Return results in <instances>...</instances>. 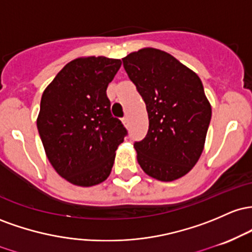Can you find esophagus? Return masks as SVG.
<instances>
[{
  "label": "esophagus",
  "mask_w": 252,
  "mask_h": 252,
  "mask_svg": "<svg viewBox=\"0 0 252 252\" xmlns=\"http://www.w3.org/2000/svg\"><path fill=\"white\" fill-rule=\"evenodd\" d=\"M123 123H124V125H127V124H128V118H127V115L123 118Z\"/></svg>",
  "instance_id": "obj_1"
}]
</instances>
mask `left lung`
<instances>
[{"mask_svg":"<svg viewBox=\"0 0 252 252\" xmlns=\"http://www.w3.org/2000/svg\"><path fill=\"white\" fill-rule=\"evenodd\" d=\"M123 63L149 115L148 134L134 143L138 163L164 182L185 176L201 156L211 123L201 80L171 55L151 47L129 53Z\"/></svg>","mask_w":252,"mask_h":252,"instance_id":"8db88e82","label":"left lung"}]
</instances>
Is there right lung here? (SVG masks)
I'll return each instance as SVG.
<instances>
[{"label":"right lung","mask_w":252,"mask_h":252,"mask_svg":"<svg viewBox=\"0 0 252 252\" xmlns=\"http://www.w3.org/2000/svg\"><path fill=\"white\" fill-rule=\"evenodd\" d=\"M120 59H73L44 90L36 126L55 170L70 183L92 187L111 174L127 129L111 113L106 90Z\"/></svg>","instance_id":"add662e5"}]
</instances>
